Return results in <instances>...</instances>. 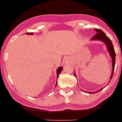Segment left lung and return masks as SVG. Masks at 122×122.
I'll return each mask as SVG.
<instances>
[{"label":"left lung","instance_id":"1","mask_svg":"<svg viewBox=\"0 0 122 122\" xmlns=\"http://www.w3.org/2000/svg\"><path fill=\"white\" fill-rule=\"evenodd\" d=\"M95 31L96 32V34L95 36H94L93 37L91 38V41H95V40H97V41H102L103 43H105L106 46H107V49H108V51L109 53V55L112 58V73L111 75L110 79H112V76H113V73L114 71V68H115V63H116V52H115L114 48V46L112 45V42L110 40L109 37L107 36L105 34V33L104 32H103L101 30H99V29H94ZM74 76H76V74H74ZM103 88H101L97 91H100L102 89H103ZM92 94L94 93V92H91Z\"/></svg>","mask_w":122,"mask_h":122}]
</instances>
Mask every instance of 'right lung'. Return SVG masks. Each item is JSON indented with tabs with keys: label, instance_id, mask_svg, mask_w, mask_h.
Segmentation results:
<instances>
[{
	"label": "right lung",
	"instance_id": "1",
	"mask_svg": "<svg viewBox=\"0 0 122 122\" xmlns=\"http://www.w3.org/2000/svg\"><path fill=\"white\" fill-rule=\"evenodd\" d=\"M27 34H29V35H33V33H26ZM62 70H63V67L62 66H60L59 67V68H58L57 69V79H58V77H59V74H60V73L61 72V71H62ZM57 81H56V86L57 85Z\"/></svg>",
	"mask_w": 122,
	"mask_h": 122
}]
</instances>
